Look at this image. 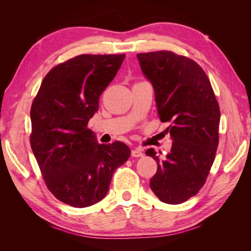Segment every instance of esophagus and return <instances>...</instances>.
<instances>
[{
  "label": "esophagus",
  "instance_id": "obj_1",
  "mask_svg": "<svg viewBox=\"0 0 251 251\" xmlns=\"http://www.w3.org/2000/svg\"><path fill=\"white\" fill-rule=\"evenodd\" d=\"M131 154H132L133 157H142L143 156V153H142V151L140 149H134V150H132Z\"/></svg>",
  "mask_w": 251,
  "mask_h": 251
}]
</instances>
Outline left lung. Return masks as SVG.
<instances>
[{
    "label": "left lung",
    "mask_w": 251,
    "mask_h": 251,
    "mask_svg": "<svg viewBox=\"0 0 251 251\" xmlns=\"http://www.w3.org/2000/svg\"><path fill=\"white\" fill-rule=\"evenodd\" d=\"M140 69L151 83L156 107L173 140L165 157L146 151L158 170L150 187L159 200L180 204L204 185L219 143L220 108L210 81L194 60L172 51L137 54ZM161 154V151H160Z\"/></svg>",
    "instance_id": "8db88e82"
}]
</instances>
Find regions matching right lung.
<instances>
[{
    "label": "right lung",
    "instance_id": "right-lung-1",
    "mask_svg": "<svg viewBox=\"0 0 251 251\" xmlns=\"http://www.w3.org/2000/svg\"><path fill=\"white\" fill-rule=\"evenodd\" d=\"M125 57L82 54L57 65L32 102L33 155L49 191L70 206L83 208L101 201L114 172L131 155L124 142L100 144L87 127Z\"/></svg>",
    "mask_w": 251,
    "mask_h": 251
}]
</instances>
